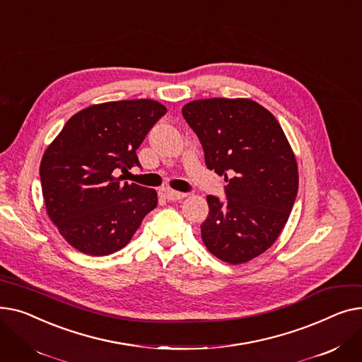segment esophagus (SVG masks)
<instances>
[{
	"mask_svg": "<svg viewBox=\"0 0 362 362\" xmlns=\"http://www.w3.org/2000/svg\"><path fill=\"white\" fill-rule=\"evenodd\" d=\"M160 195L167 201H179V199H183L186 197L185 192H177V191H173V189H170V187H161Z\"/></svg>",
	"mask_w": 362,
	"mask_h": 362,
	"instance_id": "obj_1",
	"label": "esophagus"
}]
</instances>
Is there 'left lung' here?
Instances as JSON below:
<instances>
[{
    "label": "left lung",
    "instance_id": "8db88e82",
    "mask_svg": "<svg viewBox=\"0 0 362 362\" xmlns=\"http://www.w3.org/2000/svg\"><path fill=\"white\" fill-rule=\"evenodd\" d=\"M182 114L206 167L227 182L224 201L206 197L202 240L224 262L250 261L270 248L291 216L298 194L292 148L273 114L252 100H199Z\"/></svg>",
    "mask_w": 362,
    "mask_h": 362
}]
</instances>
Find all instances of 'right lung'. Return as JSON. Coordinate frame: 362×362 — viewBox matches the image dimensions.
Returning <instances> with one entry per match:
<instances>
[{
  "label": "right lung",
  "mask_w": 362,
  "mask_h": 362,
  "mask_svg": "<svg viewBox=\"0 0 362 362\" xmlns=\"http://www.w3.org/2000/svg\"><path fill=\"white\" fill-rule=\"evenodd\" d=\"M165 112L152 100L90 105L47 148L40 168L47 213L73 248L93 257L116 252L157 206L154 189L116 175L141 167L136 149Z\"/></svg>",
  "instance_id": "obj_1"
}]
</instances>
